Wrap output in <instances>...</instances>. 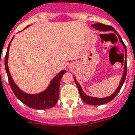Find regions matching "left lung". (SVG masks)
<instances>
[{"mask_svg": "<svg viewBox=\"0 0 135 135\" xmlns=\"http://www.w3.org/2000/svg\"><path fill=\"white\" fill-rule=\"evenodd\" d=\"M93 28H94L95 29L98 30H100V31H113L114 32L117 34V35L119 36V40L121 41V43L122 44L123 46L124 47L125 49V64H124V71H123V73L122 75V78L121 80V83L119 84L118 88L117 89V90L115 91L114 94H112L111 96H107V97H105V98H94V97H91V96H89L87 95L84 93V91H83L82 88H81L80 85L78 83V81L76 80L75 78H74V80L75 82V84L77 85L78 89L79 90V93H80V95L81 98L83 99V100L85 103H86V104H89V105H103V104H105L107 103H109L111 100L114 99V98L116 97L118 93L119 92V91L121 90V87H122L123 85L125 82V80H126V74H127V62H126V55H127V52H126V45L124 44V43L123 42L122 39L121 38V37L119 36V35L117 32L116 30L112 27L110 26H107V25H105V24L100 23H97L93 24L91 26Z\"/></svg>", "mask_w": 135, "mask_h": 135, "instance_id": "obj_1", "label": "left lung"}]
</instances>
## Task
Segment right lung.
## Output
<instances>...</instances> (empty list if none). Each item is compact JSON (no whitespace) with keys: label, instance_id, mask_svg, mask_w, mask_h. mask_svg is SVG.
<instances>
[{"label":"right lung","instance_id":"right-lung-1","mask_svg":"<svg viewBox=\"0 0 135 135\" xmlns=\"http://www.w3.org/2000/svg\"><path fill=\"white\" fill-rule=\"evenodd\" d=\"M28 26H27L26 28H28ZM13 38L11 40L10 43L9 44L7 53L5 55V70L7 72L9 83V85H10L12 90L18 99L20 100L22 103H23L25 105L31 107V108L36 109H46L51 108L55 105L58 101L60 80L62 79V75L66 73V71L62 70L61 72L58 73L57 75L51 80L48 88L42 92L36 94H29L23 92L14 83L12 78L10 75V73L9 71L8 64H7L9 49V46H10Z\"/></svg>","mask_w":135,"mask_h":135}]
</instances>
